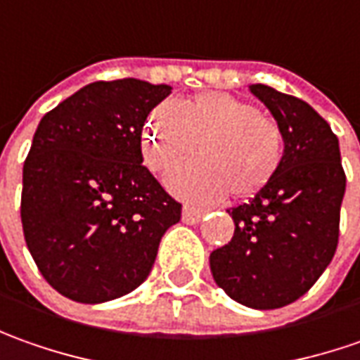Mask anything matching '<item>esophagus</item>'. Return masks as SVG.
Instances as JSON below:
<instances>
[{
  "label": "esophagus",
  "instance_id": "34e87169",
  "mask_svg": "<svg viewBox=\"0 0 360 360\" xmlns=\"http://www.w3.org/2000/svg\"><path fill=\"white\" fill-rule=\"evenodd\" d=\"M205 217L203 209H195V207H183V223L195 225Z\"/></svg>",
  "mask_w": 360,
  "mask_h": 360
}]
</instances>
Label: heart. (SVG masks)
I'll use <instances>...</instances> for the list:
<instances>
[{
	"label": "heart",
	"instance_id": "heart-1",
	"mask_svg": "<svg viewBox=\"0 0 360 360\" xmlns=\"http://www.w3.org/2000/svg\"><path fill=\"white\" fill-rule=\"evenodd\" d=\"M203 159L171 169L167 185L195 203L259 193L279 171L285 137L281 125L251 101L225 91H205L151 113L143 151L155 169L183 159Z\"/></svg>",
	"mask_w": 360,
	"mask_h": 360
}]
</instances>
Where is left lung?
<instances>
[{"instance_id":"8db88e82","label":"left lung","mask_w":360,"mask_h":360,"mask_svg":"<svg viewBox=\"0 0 360 360\" xmlns=\"http://www.w3.org/2000/svg\"><path fill=\"white\" fill-rule=\"evenodd\" d=\"M249 91L281 125L285 153L275 177L229 209L233 239L209 265L233 301L266 311L303 297L333 261L347 177L339 139L313 107L263 83Z\"/></svg>"}]
</instances>
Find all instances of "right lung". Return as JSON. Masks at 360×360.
Wrapping results in <instances>:
<instances>
[{"instance_id": "obj_1", "label": "right lung", "mask_w": 360, "mask_h": 360, "mask_svg": "<svg viewBox=\"0 0 360 360\" xmlns=\"http://www.w3.org/2000/svg\"><path fill=\"white\" fill-rule=\"evenodd\" d=\"M169 85L95 81L45 113L23 163L21 225L45 281L77 303L137 289L181 203L143 167L145 119Z\"/></svg>"}]
</instances>
